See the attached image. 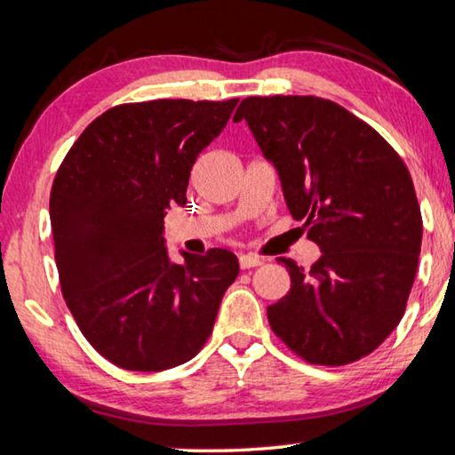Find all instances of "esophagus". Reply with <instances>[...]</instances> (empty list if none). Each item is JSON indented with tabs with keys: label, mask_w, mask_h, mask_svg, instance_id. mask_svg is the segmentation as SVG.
Wrapping results in <instances>:
<instances>
[{
	"label": "esophagus",
	"mask_w": 455,
	"mask_h": 455,
	"mask_svg": "<svg viewBox=\"0 0 455 455\" xmlns=\"http://www.w3.org/2000/svg\"><path fill=\"white\" fill-rule=\"evenodd\" d=\"M238 265H241V268H252V267L263 265V259L257 257V255H251V252H246V255L238 257Z\"/></svg>",
	"instance_id": "obj_1"
}]
</instances>
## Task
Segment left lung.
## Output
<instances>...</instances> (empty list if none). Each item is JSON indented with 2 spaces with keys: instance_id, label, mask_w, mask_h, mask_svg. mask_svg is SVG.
<instances>
[{
  "instance_id": "obj_1",
  "label": "left lung",
  "mask_w": 455,
  "mask_h": 455,
  "mask_svg": "<svg viewBox=\"0 0 455 455\" xmlns=\"http://www.w3.org/2000/svg\"><path fill=\"white\" fill-rule=\"evenodd\" d=\"M281 179L287 209L321 257H279L291 291L267 307L276 337L317 365L365 357L403 317L421 251V212L403 160L331 100L252 96L236 108Z\"/></svg>"
}]
</instances>
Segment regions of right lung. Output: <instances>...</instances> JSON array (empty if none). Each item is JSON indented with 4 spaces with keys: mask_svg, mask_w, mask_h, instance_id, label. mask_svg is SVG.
<instances>
[{
    "mask_svg": "<svg viewBox=\"0 0 455 455\" xmlns=\"http://www.w3.org/2000/svg\"><path fill=\"white\" fill-rule=\"evenodd\" d=\"M236 102L110 108L53 180L50 220L66 305L92 347L128 371H164L195 357L238 276L230 251H180L179 265L164 241L168 209L187 204L192 164Z\"/></svg>",
    "mask_w": 455,
    "mask_h": 455,
    "instance_id": "add662e5",
    "label": "right lung"
}]
</instances>
